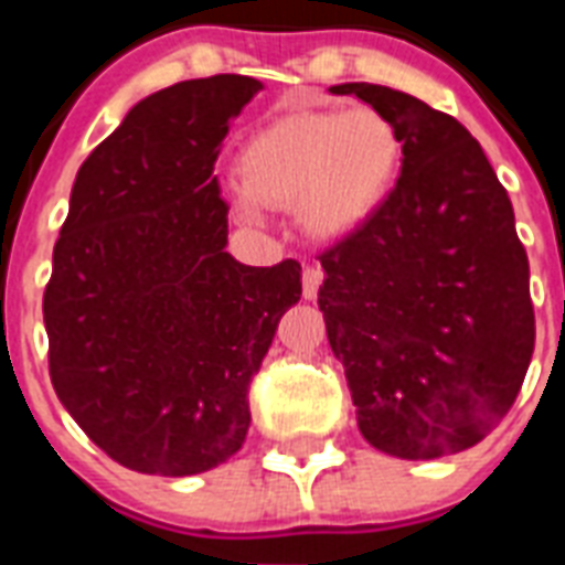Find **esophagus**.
<instances>
[{
  "instance_id": "esophagus-1",
  "label": "esophagus",
  "mask_w": 565,
  "mask_h": 565,
  "mask_svg": "<svg viewBox=\"0 0 565 565\" xmlns=\"http://www.w3.org/2000/svg\"><path fill=\"white\" fill-rule=\"evenodd\" d=\"M322 278H326V273H322L319 266H305V273H301V296L308 301L317 299Z\"/></svg>"
}]
</instances>
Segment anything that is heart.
<instances>
[{
  "label": "heart",
  "mask_w": 565,
  "mask_h": 565,
  "mask_svg": "<svg viewBox=\"0 0 565 565\" xmlns=\"http://www.w3.org/2000/svg\"><path fill=\"white\" fill-rule=\"evenodd\" d=\"M398 154V131L372 108L287 114L248 137L243 181H228L225 195L239 220L257 222L264 204H296L308 234L343 237L381 204Z\"/></svg>",
  "instance_id": "1"
}]
</instances>
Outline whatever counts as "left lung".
<instances>
[{
    "label": "left lung",
    "mask_w": 565,
    "mask_h": 565,
    "mask_svg": "<svg viewBox=\"0 0 565 565\" xmlns=\"http://www.w3.org/2000/svg\"><path fill=\"white\" fill-rule=\"evenodd\" d=\"M384 114L402 175L363 225L326 248L319 310L358 428L402 460L481 443L534 354L525 246L508 190L455 117L381 84H337Z\"/></svg>",
    "instance_id": "8db88e82"
}]
</instances>
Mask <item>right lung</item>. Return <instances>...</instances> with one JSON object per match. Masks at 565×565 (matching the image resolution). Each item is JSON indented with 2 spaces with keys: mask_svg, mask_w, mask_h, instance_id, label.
Returning a JSON list of instances; mask_svg holds the SVG:
<instances>
[{
  "mask_svg": "<svg viewBox=\"0 0 565 565\" xmlns=\"http://www.w3.org/2000/svg\"><path fill=\"white\" fill-rule=\"evenodd\" d=\"M264 84L179 82L128 110L75 175L43 292L49 375L78 428L143 475L207 472L246 439L248 384L301 266L225 252L213 163Z\"/></svg>",
  "mask_w": 565,
  "mask_h": 565,
  "instance_id": "1",
  "label": "right lung"
}]
</instances>
